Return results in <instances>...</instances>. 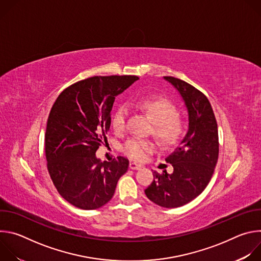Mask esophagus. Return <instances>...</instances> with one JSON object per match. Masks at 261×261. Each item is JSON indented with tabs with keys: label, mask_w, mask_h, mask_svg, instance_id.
Masks as SVG:
<instances>
[{
	"label": "esophagus",
	"mask_w": 261,
	"mask_h": 261,
	"mask_svg": "<svg viewBox=\"0 0 261 261\" xmlns=\"http://www.w3.org/2000/svg\"><path fill=\"white\" fill-rule=\"evenodd\" d=\"M129 168H130V169H133V170H136V169H140V168H141V165H140V164H137V163H135V162H130Z\"/></svg>",
	"instance_id": "esophagus-1"
}]
</instances>
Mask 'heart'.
Returning a JSON list of instances; mask_svg holds the SVG:
<instances>
[{
    "instance_id": "b5f03b06",
    "label": "heart",
    "mask_w": 261,
    "mask_h": 261,
    "mask_svg": "<svg viewBox=\"0 0 261 261\" xmlns=\"http://www.w3.org/2000/svg\"><path fill=\"white\" fill-rule=\"evenodd\" d=\"M155 123L156 134L166 144L175 143L184 134L185 125L176 115L175 105L168 99L160 96L146 98L136 103ZM111 126L116 132H123L126 127V111L120 107L111 119ZM157 143L153 140L131 138L123 145V152L130 159L144 161L157 150Z\"/></svg>"
}]
</instances>
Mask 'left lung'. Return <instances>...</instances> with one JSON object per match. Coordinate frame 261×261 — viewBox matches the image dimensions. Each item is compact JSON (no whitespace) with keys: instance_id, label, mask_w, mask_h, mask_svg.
I'll return each instance as SVG.
<instances>
[{"instance_id":"8db88e82","label":"left lung","mask_w":261,"mask_h":261,"mask_svg":"<svg viewBox=\"0 0 261 261\" xmlns=\"http://www.w3.org/2000/svg\"><path fill=\"white\" fill-rule=\"evenodd\" d=\"M179 93L188 110L189 127L179 145L165 161L172 173L154 171V180L144 190L154 203L178 207L196 198L210 182L219 156L218 126L208 99L184 81L164 76Z\"/></svg>"}]
</instances>
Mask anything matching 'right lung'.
<instances>
[{
    "mask_svg": "<svg viewBox=\"0 0 261 261\" xmlns=\"http://www.w3.org/2000/svg\"><path fill=\"white\" fill-rule=\"evenodd\" d=\"M137 80L90 77L65 89L53 105L45 132L47 169L60 195L72 205L96 210L106 204L128 170V159L102 162L96 152L107 139L116 97Z\"/></svg>",
    "mask_w": 261,
    "mask_h": 261,
    "instance_id": "obj_1",
    "label": "right lung"
}]
</instances>
